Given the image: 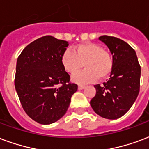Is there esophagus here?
Listing matches in <instances>:
<instances>
[{"mask_svg": "<svg viewBox=\"0 0 149 149\" xmlns=\"http://www.w3.org/2000/svg\"><path fill=\"white\" fill-rule=\"evenodd\" d=\"M84 87H85L84 85H79V86H78V89H79V90H83V89H84Z\"/></svg>", "mask_w": 149, "mask_h": 149, "instance_id": "obj_1", "label": "esophagus"}]
</instances>
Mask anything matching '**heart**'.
<instances>
[{
	"label": "heart",
	"mask_w": 149,
	"mask_h": 149,
	"mask_svg": "<svg viewBox=\"0 0 149 149\" xmlns=\"http://www.w3.org/2000/svg\"><path fill=\"white\" fill-rule=\"evenodd\" d=\"M61 63L63 69L72 75L79 72L84 64L85 70L72 77V81L78 84L104 79L111 73L113 67L109 53L94 43L78 44L73 47V52L65 50L61 56Z\"/></svg>",
	"instance_id": "1"
}]
</instances>
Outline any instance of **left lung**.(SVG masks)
<instances>
[{
    "label": "left lung",
    "instance_id": "obj_1",
    "mask_svg": "<svg viewBox=\"0 0 149 149\" xmlns=\"http://www.w3.org/2000/svg\"><path fill=\"white\" fill-rule=\"evenodd\" d=\"M112 54L113 67L107 82L95 85L96 95L91 105L97 115L116 120L126 114L138 97L140 90L141 66L136 52L130 45L115 37L102 36Z\"/></svg>",
    "mask_w": 149,
    "mask_h": 149
}]
</instances>
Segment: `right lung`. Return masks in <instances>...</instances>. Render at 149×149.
<instances>
[{
	"label": "right lung",
	"mask_w": 149,
	"mask_h": 149,
	"mask_svg": "<svg viewBox=\"0 0 149 149\" xmlns=\"http://www.w3.org/2000/svg\"><path fill=\"white\" fill-rule=\"evenodd\" d=\"M68 42L44 36L28 44L17 59L15 87L27 115L51 124L65 114L77 84L61 63Z\"/></svg>",
	"instance_id": "right-lung-1"
}]
</instances>
